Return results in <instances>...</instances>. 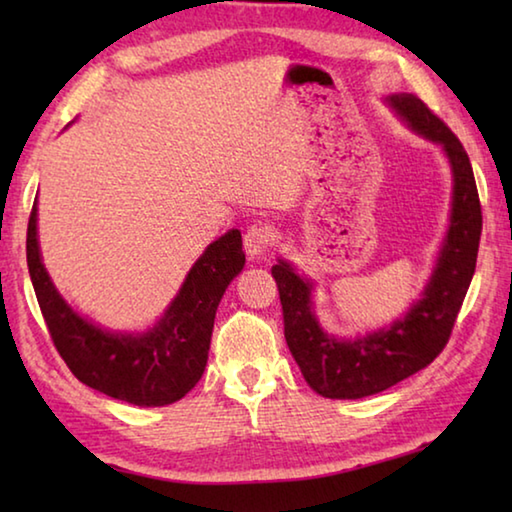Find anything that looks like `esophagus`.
Returning a JSON list of instances; mask_svg holds the SVG:
<instances>
[{
    "label": "esophagus",
    "mask_w": 512,
    "mask_h": 512,
    "mask_svg": "<svg viewBox=\"0 0 512 512\" xmlns=\"http://www.w3.org/2000/svg\"><path fill=\"white\" fill-rule=\"evenodd\" d=\"M271 241H273V230H271V225L268 223H253L250 225V228L246 230V235H244V248H246V255L250 257V259H259L262 257L266 250H268V246H271Z\"/></svg>",
    "instance_id": "esophagus-1"
}]
</instances>
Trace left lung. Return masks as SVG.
Instances as JSON below:
<instances>
[{
  "label": "left lung",
  "mask_w": 512,
  "mask_h": 512,
  "mask_svg": "<svg viewBox=\"0 0 512 512\" xmlns=\"http://www.w3.org/2000/svg\"><path fill=\"white\" fill-rule=\"evenodd\" d=\"M386 103L413 133L443 146L452 169V210L420 298L391 325L354 339H336L320 327L311 302L314 282L284 259L271 268L280 291L284 339L307 384L329 400L375 395L427 368L449 341L479 253L481 203L463 144L415 94H391Z\"/></svg>",
  "instance_id": "1"
}]
</instances>
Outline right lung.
Here are the masks:
<instances>
[{
  "label": "right lung",
  "instance_id": "right-lung-1",
  "mask_svg": "<svg viewBox=\"0 0 512 512\" xmlns=\"http://www.w3.org/2000/svg\"><path fill=\"white\" fill-rule=\"evenodd\" d=\"M27 264L56 350L85 386L135 406H167L203 377L216 307L241 273V232L228 230L196 259L183 287L146 332H112L69 307L40 255L38 201L27 230Z\"/></svg>",
  "mask_w": 512,
  "mask_h": 512
}]
</instances>
